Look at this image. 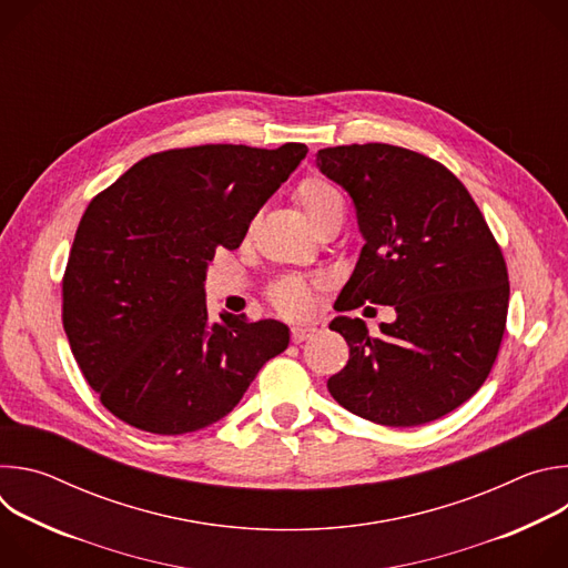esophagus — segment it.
Returning <instances> with one entry per match:
<instances>
[{
	"label": "esophagus",
	"instance_id": "esophagus-1",
	"mask_svg": "<svg viewBox=\"0 0 568 568\" xmlns=\"http://www.w3.org/2000/svg\"><path fill=\"white\" fill-rule=\"evenodd\" d=\"M314 333H316V328H314V326H294V328H292V333H290V337H292V342H294V344H301V342L310 339Z\"/></svg>",
	"mask_w": 568,
	"mask_h": 568
}]
</instances>
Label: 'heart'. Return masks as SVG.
I'll use <instances>...</instances> for the list:
<instances>
[{"label": "heart", "mask_w": 568, "mask_h": 568, "mask_svg": "<svg viewBox=\"0 0 568 568\" xmlns=\"http://www.w3.org/2000/svg\"><path fill=\"white\" fill-rule=\"evenodd\" d=\"M294 197L316 231L344 222V215H346L344 195L326 178H321V175L305 178L296 186ZM314 287H316V283L305 281L301 276H285V278H278L276 283H272L267 296H270V303L274 305V310H278L281 314H285L290 318H298L310 312L312 298H314Z\"/></svg>", "instance_id": "obj_1"}]
</instances>
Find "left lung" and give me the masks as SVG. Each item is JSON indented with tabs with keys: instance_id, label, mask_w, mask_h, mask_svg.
I'll return each instance as SVG.
<instances>
[{
	"instance_id": "8db88e82",
	"label": "left lung",
	"mask_w": 568,
	"mask_h": 568,
	"mask_svg": "<svg viewBox=\"0 0 568 568\" xmlns=\"http://www.w3.org/2000/svg\"><path fill=\"white\" fill-rule=\"evenodd\" d=\"M316 166L353 197L364 235L337 310H395L377 335L362 318H333L351 357L328 390L377 425L438 420L480 388L497 359L510 296L501 247L456 175L420 152L353 143L318 150Z\"/></svg>"
}]
</instances>
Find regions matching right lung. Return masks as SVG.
I'll list each match as a JSON object with an SVG mask.
<instances>
[{"label": "right lung", "instance_id": "1", "mask_svg": "<svg viewBox=\"0 0 568 568\" xmlns=\"http://www.w3.org/2000/svg\"><path fill=\"white\" fill-rule=\"evenodd\" d=\"M305 154L303 143L175 148L136 161L90 202L62 278V326L119 420L159 436L204 429L287 348L281 321H211L204 281Z\"/></svg>", "mask_w": 568, "mask_h": 568}]
</instances>
